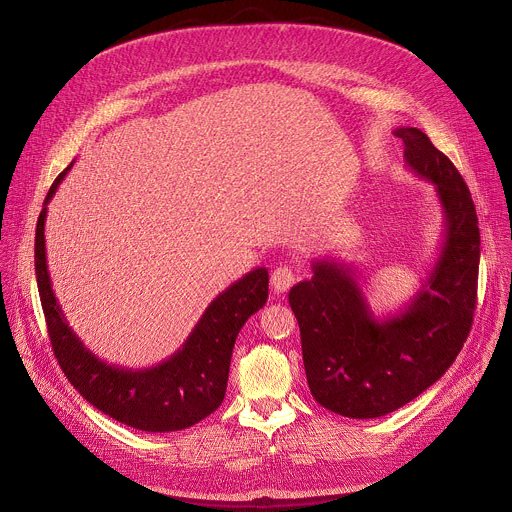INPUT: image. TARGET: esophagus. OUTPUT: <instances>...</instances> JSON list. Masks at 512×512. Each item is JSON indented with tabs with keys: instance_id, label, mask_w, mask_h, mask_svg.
I'll use <instances>...</instances> for the list:
<instances>
[{
	"instance_id": "obj_1",
	"label": "esophagus",
	"mask_w": 512,
	"mask_h": 512,
	"mask_svg": "<svg viewBox=\"0 0 512 512\" xmlns=\"http://www.w3.org/2000/svg\"><path fill=\"white\" fill-rule=\"evenodd\" d=\"M294 281H296V273L287 267H277L271 273V287L273 291H277V294L287 291L291 285H294Z\"/></svg>"
}]
</instances>
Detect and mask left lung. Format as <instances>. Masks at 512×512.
<instances>
[{
  "label": "left lung",
  "instance_id": "8db88e82",
  "mask_svg": "<svg viewBox=\"0 0 512 512\" xmlns=\"http://www.w3.org/2000/svg\"><path fill=\"white\" fill-rule=\"evenodd\" d=\"M405 166L433 184L444 214L440 253L415 294L375 314L360 273L324 255L312 277L289 289L312 397L326 409L375 419L415 397L452 367L472 328L480 263L478 216L456 166L417 127L393 131Z\"/></svg>",
  "mask_w": 512,
  "mask_h": 512
}]
</instances>
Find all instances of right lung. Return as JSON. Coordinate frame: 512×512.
Masks as SVG:
<instances>
[{
    "mask_svg": "<svg viewBox=\"0 0 512 512\" xmlns=\"http://www.w3.org/2000/svg\"><path fill=\"white\" fill-rule=\"evenodd\" d=\"M68 168L50 186L36 225V279L50 342L70 385L105 415L141 431L186 429L223 403L235 340L269 294V273L255 267L221 291L204 310L184 344L162 362L127 369L101 360L66 322L46 263V214Z\"/></svg>",
    "mask_w": 512,
    "mask_h": 512,
    "instance_id": "add662e5",
    "label": "right lung"
}]
</instances>
